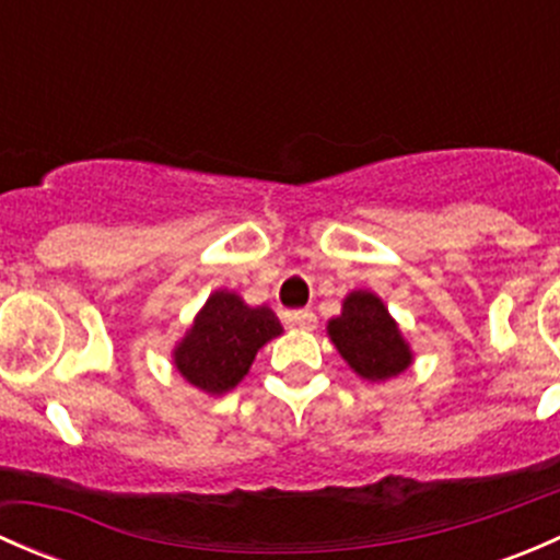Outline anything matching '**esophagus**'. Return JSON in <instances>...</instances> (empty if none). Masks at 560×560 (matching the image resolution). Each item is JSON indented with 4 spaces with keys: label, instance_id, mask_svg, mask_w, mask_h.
Wrapping results in <instances>:
<instances>
[{
    "label": "esophagus",
    "instance_id": "obj_1",
    "mask_svg": "<svg viewBox=\"0 0 560 560\" xmlns=\"http://www.w3.org/2000/svg\"><path fill=\"white\" fill-rule=\"evenodd\" d=\"M290 322L295 327H301V330H314V327H316V316H314V312H308V308H301V312H292L290 314Z\"/></svg>",
    "mask_w": 560,
    "mask_h": 560
}]
</instances>
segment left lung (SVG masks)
<instances>
[{"label":"left lung","instance_id":"1","mask_svg":"<svg viewBox=\"0 0 560 560\" xmlns=\"http://www.w3.org/2000/svg\"><path fill=\"white\" fill-rule=\"evenodd\" d=\"M327 338L343 363L365 382L393 380L415 363L398 322L371 290H352L343 298L341 314L327 319Z\"/></svg>","mask_w":560,"mask_h":560}]
</instances>
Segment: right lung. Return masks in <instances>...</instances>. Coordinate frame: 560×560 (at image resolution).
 Listing matches in <instances>:
<instances>
[{
    "mask_svg": "<svg viewBox=\"0 0 560 560\" xmlns=\"http://www.w3.org/2000/svg\"><path fill=\"white\" fill-rule=\"evenodd\" d=\"M281 332L268 306H248L238 292L217 290L173 347V365L191 387L224 395L241 385L259 349Z\"/></svg>",
    "mask_w": 560,
    "mask_h": 560,
    "instance_id": "add662e5",
    "label": "right lung"
}]
</instances>
